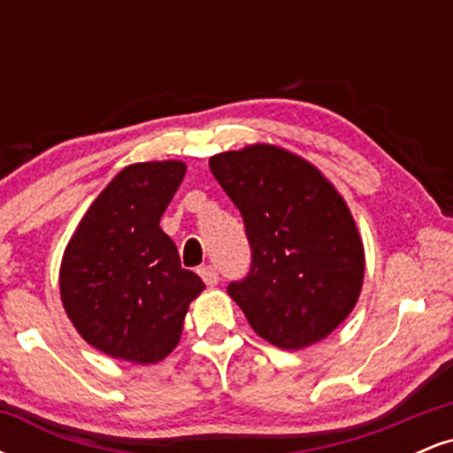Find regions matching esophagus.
Wrapping results in <instances>:
<instances>
[{"label":"esophagus","instance_id":"esophagus-1","mask_svg":"<svg viewBox=\"0 0 453 453\" xmlns=\"http://www.w3.org/2000/svg\"><path fill=\"white\" fill-rule=\"evenodd\" d=\"M197 273H200V277L204 279V283L209 285V288H215V285L219 283V273H217V268L211 266V264L202 266L200 270H197Z\"/></svg>","mask_w":453,"mask_h":453}]
</instances>
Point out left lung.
<instances>
[{"label":"left lung","mask_w":453,"mask_h":453,"mask_svg":"<svg viewBox=\"0 0 453 453\" xmlns=\"http://www.w3.org/2000/svg\"><path fill=\"white\" fill-rule=\"evenodd\" d=\"M241 211L251 268L227 285L253 330L280 349L326 339L360 298L364 247L345 200L315 165L273 144L212 155Z\"/></svg>","instance_id":"obj_1"}]
</instances>
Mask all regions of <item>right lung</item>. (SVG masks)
Returning <instances> with one entry per match:
<instances>
[{"mask_svg":"<svg viewBox=\"0 0 453 453\" xmlns=\"http://www.w3.org/2000/svg\"><path fill=\"white\" fill-rule=\"evenodd\" d=\"M183 161L123 168L93 200L61 259L59 289L78 334L119 360L155 364L174 349L189 303L204 289L180 268L159 219L185 176Z\"/></svg>","mask_w":453,"mask_h":453,"instance_id":"right-lung-1","label":"right lung"}]
</instances>
